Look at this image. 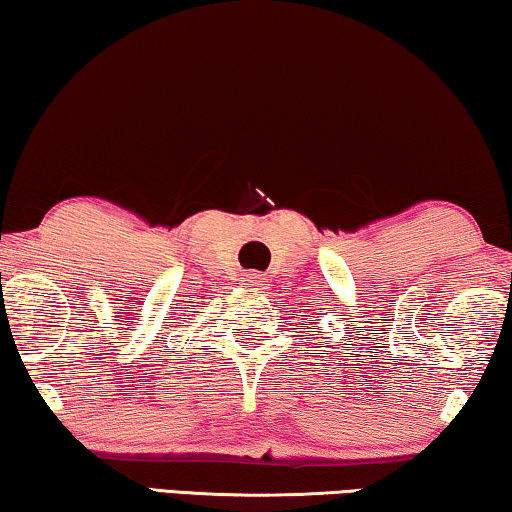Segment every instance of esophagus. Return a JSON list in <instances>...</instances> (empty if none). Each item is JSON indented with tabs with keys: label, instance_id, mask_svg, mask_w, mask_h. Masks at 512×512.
<instances>
[{
	"label": "esophagus",
	"instance_id": "1",
	"mask_svg": "<svg viewBox=\"0 0 512 512\" xmlns=\"http://www.w3.org/2000/svg\"><path fill=\"white\" fill-rule=\"evenodd\" d=\"M244 282H247L249 286H261L263 275H261V272H247V275H244Z\"/></svg>",
	"mask_w": 512,
	"mask_h": 512
}]
</instances>
